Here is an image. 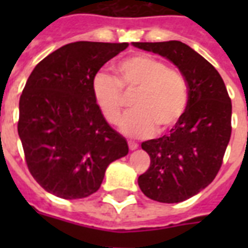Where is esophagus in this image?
Masks as SVG:
<instances>
[{"label":"esophagus","instance_id":"esophagus-1","mask_svg":"<svg viewBox=\"0 0 248 248\" xmlns=\"http://www.w3.org/2000/svg\"><path fill=\"white\" fill-rule=\"evenodd\" d=\"M138 147H139V144L135 143V141H128V148H130V151H135V149H138Z\"/></svg>","mask_w":248,"mask_h":248}]
</instances>
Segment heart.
Returning <instances> with one entry per match:
<instances>
[{"label":"heart","instance_id":"obj_1","mask_svg":"<svg viewBox=\"0 0 248 248\" xmlns=\"http://www.w3.org/2000/svg\"><path fill=\"white\" fill-rule=\"evenodd\" d=\"M117 79L107 72L93 78V95L109 124L120 121L126 96L132 97L134 112L121 122V131L131 138H148L155 127L165 132L175 127L188 105V83L180 72L149 55H132L116 67Z\"/></svg>","mask_w":248,"mask_h":248}]
</instances>
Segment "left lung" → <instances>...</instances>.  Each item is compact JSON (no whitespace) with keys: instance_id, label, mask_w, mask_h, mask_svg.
I'll use <instances>...</instances> for the list:
<instances>
[{"instance_id":"8db88e82","label":"left lung","mask_w":248,"mask_h":248,"mask_svg":"<svg viewBox=\"0 0 248 248\" xmlns=\"http://www.w3.org/2000/svg\"><path fill=\"white\" fill-rule=\"evenodd\" d=\"M175 64L188 83V105L169 135L141 143L151 157L138 179L141 192L162 203H179L211 184L232 134V101L219 72L180 41L132 42Z\"/></svg>"}]
</instances>
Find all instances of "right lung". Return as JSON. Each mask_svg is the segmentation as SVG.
I'll return each mask as SVG.
<instances>
[{
	"label": "right lung",
	"mask_w": 248,
	"mask_h": 248,
	"mask_svg": "<svg viewBox=\"0 0 248 248\" xmlns=\"http://www.w3.org/2000/svg\"><path fill=\"white\" fill-rule=\"evenodd\" d=\"M127 42L78 41L37 64L19 101L17 134L29 172L54 196L77 200L100 188L105 170L128 153L93 95V78Z\"/></svg>",
	"instance_id": "right-lung-1"
}]
</instances>
